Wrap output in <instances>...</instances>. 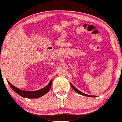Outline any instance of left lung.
Masks as SVG:
<instances>
[{"label":"left lung","mask_w":122,"mask_h":122,"mask_svg":"<svg viewBox=\"0 0 122 122\" xmlns=\"http://www.w3.org/2000/svg\"><path fill=\"white\" fill-rule=\"evenodd\" d=\"M70 84H71V87H72L73 90H74V91L78 93V94H80L82 95V96H86V97H97L96 96H90V95H88V94H85V93H83V92H81L79 91V90H78V89H76V88L74 86H73V85L71 84V83H70Z\"/></svg>","instance_id":"obj_1"}]
</instances>
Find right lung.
Masks as SVG:
<instances>
[{"mask_svg":"<svg viewBox=\"0 0 122 122\" xmlns=\"http://www.w3.org/2000/svg\"><path fill=\"white\" fill-rule=\"evenodd\" d=\"M7 81L8 84H9V86H10L11 89H12L15 92L17 93L18 94H19V96H20L21 97L24 98H31V99H32V98H37L41 97H42L44 96V95L46 94V93L49 91V90L51 88V83H52V79L51 80L49 84H48L46 87L36 91H23V90L18 89V88L13 86V85L11 84L8 80Z\"/></svg>","mask_w":122,"mask_h":122,"instance_id":"add662e5","label":"right lung"}]
</instances>
